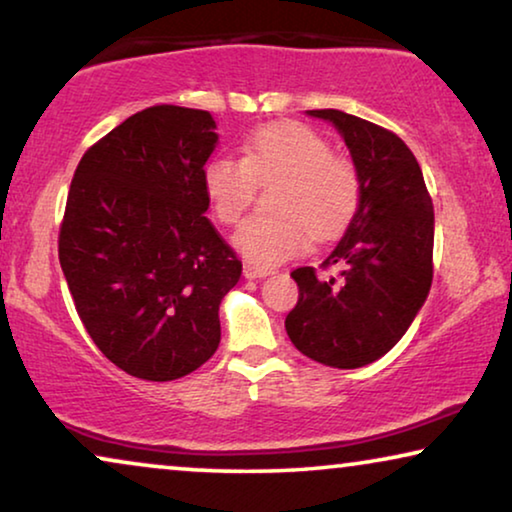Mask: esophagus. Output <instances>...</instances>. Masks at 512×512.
I'll list each match as a JSON object with an SVG mask.
<instances>
[{"instance_id": "esophagus-1", "label": "esophagus", "mask_w": 512, "mask_h": 512, "mask_svg": "<svg viewBox=\"0 0 512 512\" xmlns=\"http://www.w3.org/2000/svg\"><path fill=\"white\" fill-rule=\"evenodd\" d=\"M273 273V269H266V266H257V264H246L243 266V276L246 278H266V276H271Z\"/></svg>"}]
</instances>
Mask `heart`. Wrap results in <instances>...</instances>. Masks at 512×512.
Segmentation results:
<instances>
[{
  "instance_id": "b5f03b06",
  "label": "heart",
  "mask_w": 512,
  "mask_h": 512,
  "mask_svg": "<svg viewBox=\"0 0 512 512\" xmlns=\"http://www.w3.org/2000/svg\"><path fill=\"white\" fill-rule=\"evenodd\" d=\"M269 213L248 218L234 248L257 266L305 253L312 239L338 236L352 223L363 197L356 165L331 151L322 133L301 121H276L241 142V158L213 156L202 170L207 200L220 223H239L257 193L269 186Z\"/></svg>"
}]
</instances>
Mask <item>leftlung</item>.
Returning <instances> with one entry per match:
<instances>
[{
  "mask_svg": "<svg viewBox=\"0 0 512 512\" xmlns=\"http://www.w3.org/2000/svg\"><path fill=\"white\" fill-rule=\"evenodd\" d=\"M345 137L363 181L361 207L317 276L292 271L299 301L289 340L312 361L363 368L398 345L432 285L434 209L421 165L398 135L340 110H308Z\"/></svg>",
  "mask_w": 512,
  "mask_h": 512,
  "instance_id": "1",
  "label": "left lung"
}]
</instances>
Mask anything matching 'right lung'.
Wrapping results in <instances>:
<instances>
[{"label":"right lung","mask_w":512,"mask_h":512,"mask_svg":"<svg viewBox=\"0 0 512 512\" xmlns=\"http://www.w3.org/2000/svg\"><path fill=\"white\" fill-rule=\"evenodd\" d=\"M207 110L154 105L85 151L59 227V264L94 345L128 375L186 377L218 349L241 259L211 220Z\"/></svg>","instance_id":"add662e5"}]
</instances>
